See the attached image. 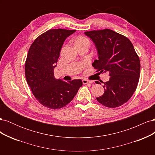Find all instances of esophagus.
Returning <instances> with one entry per match:
<instances>
[{
    "label": "esophagus",
    "instance_id": "1",
    "mask_svg": "<svg viewBox=\"0 0 155 155\" xmlns=\"http://www.w3.org/2000/svg\"><path fill=\"white\" fill-rule=\"evenodd\" d=\"M82 81H83V84H91V83H92V82L91 81L87 80V79H83Z\"/></svg>",
    "mask_w": 155,
    "mask_h": 155
}]
</instances>
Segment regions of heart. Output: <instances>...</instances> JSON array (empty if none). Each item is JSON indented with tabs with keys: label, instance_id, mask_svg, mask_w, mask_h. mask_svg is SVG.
<instances>
[{
	"label": "heart",
	"instance_id": "heart-1",
	"mask_svg": "<svg viewBox=\"0 0 155 155\" xmlns=\"http://www.w3.org/2000/svg\"><path fill=\"white\" fill-rule=\"evenodd\" d=\"M89 45V40L86 37L84 36H78L74 39V45Z\"/></svg>",
	"mask_w": 155,
	"mask_h": 155
}]
</instances>
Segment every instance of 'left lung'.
<instances>
[{
  "label": "left lung",
  "mask_w": 155,
  "mask_h": 155,
  "mask_svg": "<svg viewBox=\"0 0 155 155\" xmlns=\"http://www.w3.org/2000/svg\"><path fill=\"white\" fill-rule=\"evenodd\" d=\"M94 43L98 59L92 66L97 71L109 73L104 83V94L96 97L101 104L116 108L124 104L137 89L140 73V59L126 37L110 29L85 32Z\"/></svg>",
  "instance_id": "1"
}]
</instances>
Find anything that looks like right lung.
I'll return each mask as SVG.
<instances>
[{
	"mask_svg": "<svg viewBox=\"0 0 155 155\" xmlns=\"http://www.w3.org/2000/svg\"><path fill=\"white\" fill-rule=\"evenodd\" d=\"M75 31L64 29L48 30L33 42L27 55V83L37 100L50 109H61L67 105L83 85L81 79L66 82L55 79L54 72L64 41Z\"/></svg>",
	"mask_w": 155,
	"mask_h": 155,
	"instance_id": "1",
	"label": "right lung"
}]
</instances>
